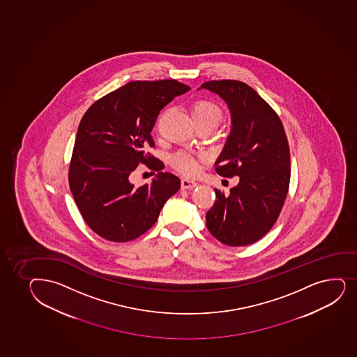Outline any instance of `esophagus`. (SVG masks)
Wrapping results in <instances>:
<instances>
[{"label": "esophagus", "mask_w": 357, "mask_h": 357, "mask_svg": "<svg viewBox=\"0 0 357 357\" xmlns=\"http://www.w3.org/2000/svg\"><path fill=\"white\" fill-rule=\"evenodd\" d=\"M197 185V182L193 180H189V178H183L181 181V188L182 189H193Z\"/></svg>", "instance_id": "esophagus-1"}]
</instances>
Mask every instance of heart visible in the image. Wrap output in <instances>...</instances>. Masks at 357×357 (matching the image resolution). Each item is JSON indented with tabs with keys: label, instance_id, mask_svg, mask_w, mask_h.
I'll return each instance as SVG.
<instances>
[{
	"label": "heart",
	"instance_id": "obj_1",
	"mask_svg": "<svg viewBox=\"0 0 357 357\" xmlns=\"http://www.w3.org/2000/svg\"><path fill=\"white\" fill-rule=\"evenodd\" d=\"M192 118L195 123H212L217 125L222 118V111L217 103L209 100H201L194 103ZM205 156H194L188 152H177L172 157V164L178 172L192 175L199 169V160Z\"/></svg>",
	"mask_w": 357,
	"mask_h": 357
}]
</instances>
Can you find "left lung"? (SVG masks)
Listing matches in <instances>:
<instances>
[{
    "label": "left lung",
    "mask_w": 357,
    "mask_h": 357,
    "mask_svg": "<svg viewBox=\"0 0 357 357\" xmlns=\"http://www.w3.org/2000/svg\"><path fill=\"white\" fill-rule=\"evenodd\" d=\"M199 89L217 94L229 107L231 131L214 165L222 176L239 177L229 195L214 189L206 226L222 244L249 245L269 232L287 197V137L274 109L245 83L209 81Z\"/></svg>",
    "instance_id": "left-lung-1"
}]
</instances>
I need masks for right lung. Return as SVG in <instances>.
I'll return each mask as SVG.
<instances>
[{
  "label": "right lung",
  "mask_w": 357,
  "mask_h": 357,
  "mask_svg": "<svg viewBox=\"0 0 357 357\" xmlns=\"http://www.w3.org/2000/svg\"><path fill=\"white\" fill-rule=\"evenodd\" d=\"M190 88L175 79L135 81L93 103L78 126L69 185L84 222L111 242H128L156 222L181 180L162 172L150 153L151 131L165 105ZM139 162L158 172L150 185L137 188L131 172Z\"/></svg>",
  "instance_id": "right-lung-1"
}]
</instances>
